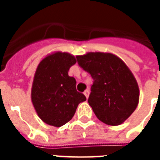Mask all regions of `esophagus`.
<instances>
[{"label": "esophagus", "instance_id": "esophagus-1", "mask_svg": "<svg viewBox=\"0 0 160 160\" xmlns=\"http://www.w3.org/2000/svg\"><path fill=\"white\" fill-rule=\"evenodd\" d=\"M84 95L86 96V98H88V97H89V91L88 90L85 91V92H84Z\"/></svg>", "mask_w": 160, "mask_h": 160}]
</instances>
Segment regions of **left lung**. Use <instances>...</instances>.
Wrapping results in <instances>:
<instances>
[{"mask_svg": "<svg viewBox=\"0 0 160 160\" xmlns=\"http://www.w3.org/2000/svg\"><path fill=\"white\" fill-rule=\"evenodd\" d=\"M79 66L93 80L88 103L98 120L120 125L137 107L139 87L126 64L110 53L90 52L76 56Z\"/></svg>", "mask_w": 160, "mask_h": 160, "instance_id": "left-lung-1", "label": "left lung"}]
</instances>
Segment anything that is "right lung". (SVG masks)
I'll return each instance as SVG.
<instances>
[{"label": "right lung", "instance_id": "obj_1", "mask_svg": "<svg viewBox=\"0 0 160 160\" xmlns=\"http://www.w3.org/2000/svg\"><path fill=\"white\" fill-rule=\"evenodd\" d=\"M76 63L68 53L56 52L46 56L37 68L32 88L33 106L45 123L61 127L69 122L78 104L87 100L76 90V80L68 70Z\"/></svg>", "mask_w": 160, "mask_h": 160}]
</instances>
